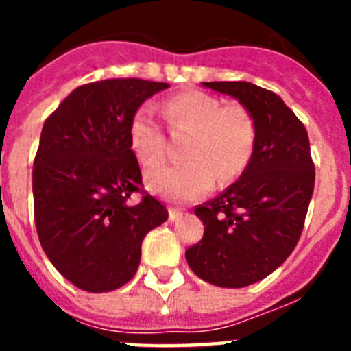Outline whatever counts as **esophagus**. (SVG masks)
<instances>
[{
  "mask_svg": "<svg viewBox=\"0 0 351 351\" xmlns=\"http://www.w3.org/2000/svg\"><path fill=\"white\" fill-rule=\"evenodd\" d=\"M181 216H182L181 210H178V209H169V218H170V221H178V219L181 218Z\"/></svg>",
  "mask_w": 351,
  "mask_h": 351,
  "instance_id": "1",
  "label": "esophagus"
}]
</instances>
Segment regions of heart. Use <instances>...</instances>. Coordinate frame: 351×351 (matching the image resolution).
I'll list each match as a JSON object with an SVG mask.
<instances>
[{"mask_svg": "<svg viewBox=\"0 0 351 351\" xmlns=\"http://www.w3.org/2000/svg\"><path fill=\"white\" fill-rule=\"evenodd\" d=\"M163 116L172 130L190 132L184 165H165L145 173L147 188L169 200L188 202L213 188L234 181L244 172L255 149L253 117L239 105L221 101L202 91H184L163 104ZM130 149L142 167L158 165L165 156V137L151 107H138L128 123Z\"/></svg>", "mask_w": 351, "mask_h": 351, "instance_id": "obj_1", "label": "heart"}]
</instances>
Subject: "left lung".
Here are the masks:
<instances>
[{
  "mask_svg": "<svg viewBox=\"0 0 351 351\" xmlns=\"http://www.w3.org/2000/svg\"><path fill=\"white\" fill-rule=\"evenodd\" d=\"M246 108L255 149L241 178L195 214L204 237L186 250L191 271L210 285L243 288L267 278L302 234L315 188L308 132L280 96L251 82H202Z\"/></svg>",
  "mask_w": 351,
  "mask_h": 351,
  "instance_id": "1",
  "label": "left lung"
}]
</instances>
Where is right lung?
I'll list each match as a JSON object with an SVG mask.
<instances>
[{
    "label": "right lung",
    "mask_w": 351,
    "mask_h": 351,
    "mask_svg": "<svg viewBox=\"0 0 351 351\" xmlns=\"http://www.w3.org/2000/svg\"><path fill=\"white\" fill-rule=\"evenodd\" d=\"M167 82L108 79L79 86L45 119L33 167L40 244L61 276L93 293L132 280L149 230L169 210L145 193L128 123Z\"/></svg>",
    "instance_id": "obj_1"
}]
</instances>
